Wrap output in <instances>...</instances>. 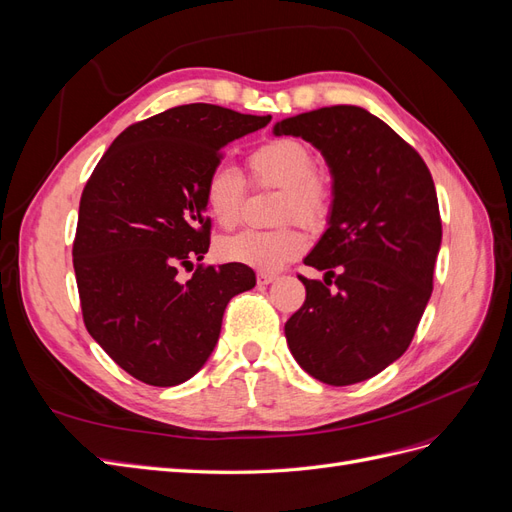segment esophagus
<instances>
[{
	"label": "esophagus",
	"instance_id": "34e87169",
	"mask_svg": "<svg viewBox=\"0 0 512 512\" xmlns=\"http://www.w3.org/2000/svg\"><path fill=\"white\" fill-rule=\"evenodd\" d=\"M275 280H277L275 273H269V271H260V273H258V284H260V286H267V284H271V282H275Z\"/></svg>",
	"mask_w": 512,
	"mask_h": 512
}]
</instances>
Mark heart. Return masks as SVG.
Wrapping results in <instances>:
<instances>
[{
	"label": "heart",
	"instance_id": "obj_1",
	"mask_svg": "<svg viewBox=\"0 0 512 512\" xmlns=\"http://www.w3.org/2000/svg\"><path fill=\"white\" fill-rule=\"evenodd\" d=\"M252 181L258 185L282 188L277 218H299L307 224H320L329 213V179L314 170V156L297 138H275L256 147L250 158ZM203 198L211 218L222 228H235L241 220L245 179L237 168L218 164L209 170L203 183ZM305 235L297 224H284L271 230H243L220 243V256L260 271H275L305 250Z\"/></svg>",
	"mask_w": 512,
	"mask_h": 512
}]
</instances>
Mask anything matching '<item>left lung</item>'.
<instances>
[{"label": "left lung", "mask_w": 512, "mask_h": 512, "mask_svg": "<svg viewBox=\"0 0 512 512\" xmlns=\"http://www.w3.org/2000/svg\"><path fill=\"white\" fill-rule=\"evenodd\" d=\"M273 134L312 143L333 177L329 228L303 260L324 282L301 275L307 297L284 327L288 348L324 384L363 382L408 350L431 297L442 243L436 185L423 158L361 106L288 117Z\"/></svg>", "instance_id": "obj_1"}]
</instances>
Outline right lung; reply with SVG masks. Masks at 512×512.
<instances>
[{
  "instance_id": "obj_1",
  "label": "right lung",
  "mask_w": 512,
  "mask_h": 512,
  "mask_svg": "<svg viewBox=\"0 0 512 512\" xmlns=\"http://www.w3.org/2000/svg\"><path fill=\"white\" fill-rule=\"evenodd\" d=\"M271 115L183 104L123 130L91 173L72 247L89 335L151 386L190 380L218 344L228 301L256 286L250 267H192L209 250L203 183L222 149Z\"/></svg>"
}]
</instances>
